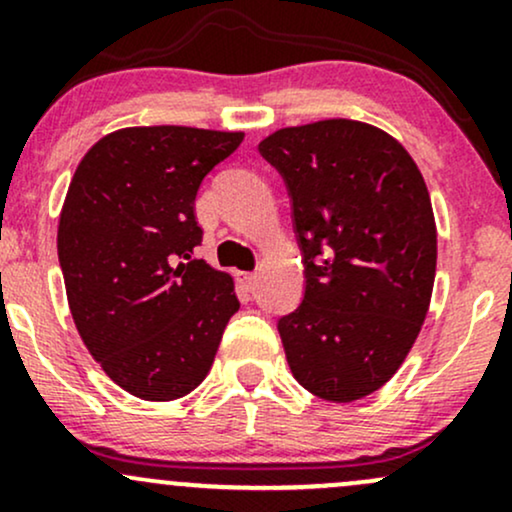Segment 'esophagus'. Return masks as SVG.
I'll list each match as a JSON object with an SVG mask.
<instances>
[{
	"label": "esophagus",
	"mask_w": 512,
	"mask_h": 512,
	"mask_svg": "<svg viewBox=\"0 0 512 512\" xmlns=\"http://www.w3.org/2000/svg\"><path fill=\"white\" fill-rule=\"evenodd\" d=\"M240 284H243L245 289H252V286L257 284V274L255 272H240Z\"/></svg>",
	"instance_id": "esophagus-1"
}]
</instances>
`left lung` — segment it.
<instances>
[{
  "label": "left lung",
  "instance_id": "8db88e82",
  "mask_svg": "<svg viewBox=\"0 0 512 512\" xmlns=\"http://www.w3.org/2000/svg\"><path fill=\"white\" fill-rule=\"evenodd\" d=\"M293 199L305 296L281 317L293 378L327 402H356L397 373L419 337L438 233L409 151L368 122L317 120L260 142Z\"/></svg>",
  "mask_w": 512,
  "mask_h": 512
}]
</instances>
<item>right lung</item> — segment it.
<instances>
[{
    "instance_id": "1",
    "label": "right lung",
    "mask_w": 512,
    "mask_h": 512,
    "mask_svg": "<svg viewBox=\"0 0 512 512\" xmlns=\"http://www.w3.org/2000/svg\"><path fill=\"white\" fill-rule=\"evenodd\" d=\"M245 132L122 127L76 166L57 226L69 310L113 383L146 402L207 378L240 308L236 281L204 260L195 197Z\"/></svg>"
}]
</instances>
